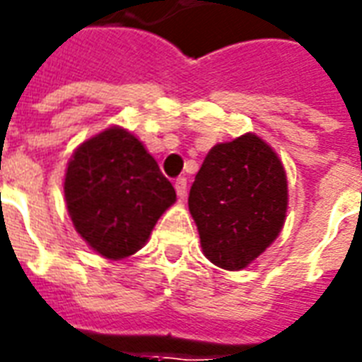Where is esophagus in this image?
<instances>
[{"label": "esophagus", "instance_id": "1", "mask_svg": "<svg viewBox=\"0 0 362 362\" xmlns=\"http://www.w3.org/2000/svg\"><path fill=\"white\" fill-rule=\"evenodd\" d=\"M175 189H176V193H178V197H180V199H184V197H186V193H187L186 176H180V178H176Z\"/></svg>", "mask_w": 362, "mask_h": 362}]
</instances>
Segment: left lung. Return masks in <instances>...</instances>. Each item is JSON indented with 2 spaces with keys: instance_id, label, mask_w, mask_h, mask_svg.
<instances>
[{
  "instance_id": "1",
  "label": "left lung",
  "mask_w": 362,
  "mask_h": 362,
  "mask_svg": "<svg viewBox=\"0 0 362 362\" xmlns=\"http://www.w3.org/2000/svg\"><path fill=\"white\" fill-rule=\"evenodd\" d=\"M187 204L208 260L223 269H243L283 228V163L252 134L216 145L197 173Z\"/></svg>"
}]
</instances>
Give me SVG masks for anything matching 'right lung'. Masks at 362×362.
I'll return each instance as SVG.
<instances>
[{
	"mask_svg": "<svg viewBox=\"0 0 362 362\" xmlns=\"http://www.w3.org/2000/svg\"><path fill=\"white\" fill-rule=\"evenodd\" d=\"M64 197L76 230L105 258H126L145 245L160 216L176 201L139 139L110 128L74 152Z\"/></svg>",
	"mask_w": 362,
	"mask_h": 362,
	"instance_id": "right-lung-1",
	"label": "right lung"
}]
</instances>
